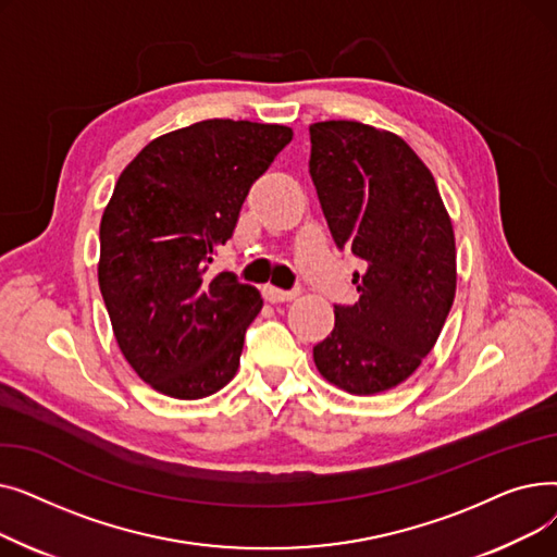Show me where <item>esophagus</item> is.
<instances>
[{"instance_id":"34e87169","label":"esophagus","mask_w":557,"mask_h":557,"mask_svg":"<svg viewBox=\"0 0 557 557\" xmlns=\"http://www.w3.org/2000/svg\"><path fill=\"white\" fill-rule=\"evenodd\" d=\"M261 294H263V300L267 302H271V305H277V302H290V300H296V290H282V288H275V286H271V284H267L261 288Z\"/></svg>"}]
</instances>
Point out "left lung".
<instances>
[{"instance_id":"1","label":"left lung","mask_w":557,"mask_h":557,"mask_svg":"<svg viewBox=\"0 0 557 557\" xmlns=\"http://www.w3.org/2000/svg\"><path fill=\"white\" fill-rule=\"evenodd\" d=\"M309 173L338 248L363 259L359 300L334 307L313 347L318 372L349 395L411 376L443 332L456 296V239L429 166L399 135L361 122L309 126Z\"/></svg>"}]
</instances>
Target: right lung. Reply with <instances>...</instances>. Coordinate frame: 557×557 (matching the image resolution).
<instances>
[{"label":"right lung","instance_id":"1","mask_svg":"<svg viewBox=\"0 0 557 557\" xmlns=\"http://www.w3.org/2000/svg\"><path fill=\"white\" fill-rule=\"evenodd\" d=\"M290 139L280 124L205 120L146 144L116 181L99 227V288L124 359L158 393L202 399L237 374L263 300L208 263Z\"/></svg>","mask_w":557,"mask_h":557}]
</instances>
